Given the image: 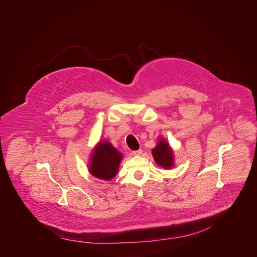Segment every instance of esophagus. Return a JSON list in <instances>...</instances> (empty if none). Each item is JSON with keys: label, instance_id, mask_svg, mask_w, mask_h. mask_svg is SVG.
<instances>
[{"label": "esophagus", "instance_id": "obj_1", "mask_svg": "<svg viewBox=\"0 0 257 257\" xmlns=\"http://www.w3.org/2000/svg\"><path fill=\"white\" fill-rule=\"evenodd\" d=\"M134 155H141L142 153H143V150L142 149H138V150H134L133 152H132Z\"/></svg>", "mask_w": 257, "mask_h": 257}]
</instances>
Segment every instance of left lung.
Returning a JSON list of instances; mask_svg holds the SVG:
<instances>
[{
    "mask_svg": "<svg viewBox=\"0 0 257 257\" xmlns=\"http://www.w3.org/2000/svg\"><path fill=\"white\" fill-rule=\"evenodd\" d=\"M152 155L155 162L163 168L173 166V152L165 141H159L156 147L152 149Z\"/></svg>",
    "mask_w": 257,
    "mask_h": 257,
    "instance_id": "1",
    "label": "left lung"
}]
</instances>
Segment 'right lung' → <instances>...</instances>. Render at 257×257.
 Listing matches in <instances>:
<instances>
[{
	"label": "right lung",
	"mask_w": 257,
	"mask_h": 257,
	"mask_svg": "<svg viewBox=\"0 0 257 257\" xmlns=\"http://www.w3.org/2000/svg\"><path fill=\"white\" fill-rule=\"evenodd\" d=\"M121 154L109 142L100 143L94 150L90 163V172L97 178L110 180L117 172Z\"/></svg>",
	"instance_id": "right-lung-1"
}]
</instances>
